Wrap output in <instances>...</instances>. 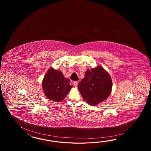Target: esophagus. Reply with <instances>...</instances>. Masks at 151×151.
<instances>
[{"label": "esophagus", "instance_id": "esophagus-1", "mask_svg": "<svg viewBox=\"0 0 151 151\" xmlns=\"http://www.w3.org/2000/svg\"><path fill=\"white\" fill-rule=\"evenodd\" d=\"M77 85H78V81H76L73 82V85H74V86L77 87Z\"/></svg>", "mask_w": 151, "mask_h": 151}]
</instances>
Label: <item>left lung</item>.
Masks as SVG:
<instances>
[{"label":"left lung","instance_id":"left-lung-1","mask_svg":"<svg viewBox=\"0 0 151 151\" xmlns=\"http://www.w3.org/2000/svg\"><path fill=\"white\" fill-rule=\"evenodd\" d=\"M78 86L83 99L88 104L94 106L109 96L112 82L109 74L98 66L91 70H87Z\"/></svg>","mask_w":151,"mask_h":151}]
</instances>
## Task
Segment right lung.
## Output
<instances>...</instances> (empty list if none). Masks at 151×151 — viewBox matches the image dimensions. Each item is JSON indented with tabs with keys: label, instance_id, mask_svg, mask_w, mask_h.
<instances>
[{
	"label": "right lung",
	"instance_id": "add662e5",
	"mask_svg": "<svg viewBox=\"0 0 151 151\" xmlns=\"http://www.w3.org/2000/svg\"><path fill=\"white\" fill-rule=\"evenodd\" d=\"M70 82V80L65 78L60 71L50 68L45 75L42 86L47 98L59 102L64 99L72 87Z\"/></svg>",
	"mask_w": 151,
	"mask_h": 151
}]
</instances>
